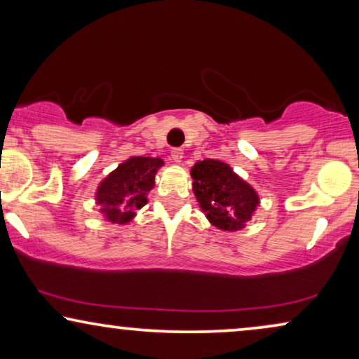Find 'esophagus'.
Segmentation results:
<instances>
[{"instance_id": "obj_1", "label": "esophagus", "mask_w": 359, "mask_h": 359, "mask_svg": "<svg viewBox=\"0 0 359 359\" xmlns=\"http://www.w3.org/2000/svg\"><path fill=\"white\" fill-rule=\"evenodd\" d=\"M183 156H184V151L181 149L171 150V160H173L175 163H181V161H183Z\"/></svg>"}]
</instances>
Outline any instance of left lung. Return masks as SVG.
Listing matches in <instances>:
<instances>
[{
  "mask_svg": "<svg viewBox=\"0 0 359 359\" xmlns=\"http://www.w3.org/2000/svg\"><path fill=\"white\" fill-rule=\"evenodd\" d=\"M193 193L199 208L215 229L237 232L257 212L259 196L252 184L220 160L196 161L191 168Z\"/></svg>",
  "mask_w": 359,
  "mask_h": 359,
  "instance_id": "left-lung-1",
  "label": "left lung"
}]
</instances>
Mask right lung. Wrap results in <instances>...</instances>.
<instances>
[{
  "label": "right lung",
  "mask_w": 359,
  "mask_h": 359,
  "mask_svg": "<svg viewBox=\"0 0 359 359\" xmlns=\"http://www.w3.org/2000/svg\"><path fill=\"white\" fill-rule=\"evenodd\" d=\"M163 160L154 156H129L101 181L95 193L100 214L106 222L126 225L137 210L149 203V193L155 186V175Z\"/></svg>",
  "instance_id": "add662e5"
}]
</instances>
